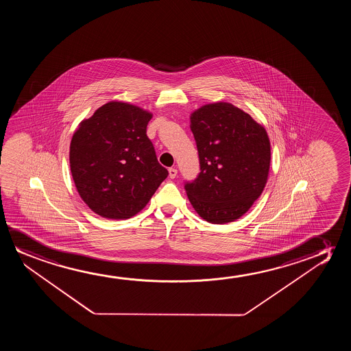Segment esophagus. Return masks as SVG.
<instances>
[{"label": "esophagus", "mask_w": 351, "mask_h": 351, "mask_svg": "<svg viewBox=\"0 0 351 351\" xmlns=\"http://www.w3.org/2000/svg\"><path fill=\"white\" fill-rule=\"evenodd\" d=\"M178 176V169L170 168L169 169V178H175Z\"/></svg>", "instance_id": "1"}]
</instances>
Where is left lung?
I'll list each match as a JSON object with an SVG mask.
<instances>
[{
    "instance_id": "obj_1",
    "label": "left lung",
    "mask_w": 351,
    "mask_h": 351,
    "mask_svg": "<svg viewBox=\"0 0 351 351\" xmlns=\"http://www.w3.org/2000/svg\"><path fill=\"white\" fill-rule=\"evenodd\" d=\"M200 173L184 182L202 219L226 224L243 216L269 176L271 145L263 125L230 103H213L191 116Z\"/></svg>"
}]
</instances>
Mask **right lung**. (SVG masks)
Segmentation results:
<instances>
[{"label": "right lung", "instance_id": "right-lung-1", "mask_svg": "<svg viewBox=\"0 0 351 351\" xmlns=\"http://www.w3.org/2000/svg\"><path fill=\"white\" fill-rule=\"evenodd\" d=\"M149 111L109 101L82 121L74 133L69 163L77 193L97 215L127 219L141 211L167 169L146 134Z\"/></svg>", "mask_w": 351, "mask_h": 351}]
</instances>
